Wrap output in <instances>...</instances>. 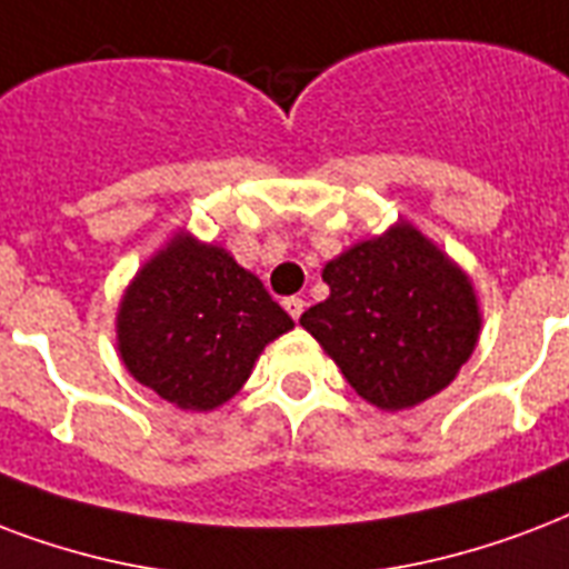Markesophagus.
I'll list each match as a JSON object with an SVG mask.
<instances>
[{"label": "esophagus", "mask_w": 569, "mask_h": 569, "mask_svg": "<svg viewBox=\"0 0 569 569\" xmlns=\"http://www.w3.org/2000/svg\"><path fill=\"white\" fill-rule=\"evenodd\" d=\"M283 307H286V313L292 316L295 322L301 319V313H303V301H301V298H286Z\"/></svg>", "instance_id": "esophagus-1"}]
</instances>
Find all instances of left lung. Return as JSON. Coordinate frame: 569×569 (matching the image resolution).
<instances>
[{
  "label": "left lung",
  "instance_id": "left-lung-1",
  "mask_svg": "<svg viewBox=\"0 0 569 569\" xmlns=\"http://www.w3.org/2000/svg\"><path fill=\"white\" fill-rule=\"evenodd\" d=\"M322 280L331 295L301 316L303 331L381 411L436 397L480 340L471 277L409 220L346 247Z\"/></svg>",
  "mask_w": 569,
  "mask_h": 569
}]
</instances>
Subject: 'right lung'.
I'll return each instance as SVG.
<instances>
[{
    "instance_id": "right-lung-1",
    "label": "right lung",
    "mask_w": 569,
    "mask_h": 569,
    "mask_svg": "<svg viewBox=\"0 0 569 569\" xmlns=\"http://www.w3.org/2000/svg\"><path fill=\"white\" fill-rule=\"evenodd\" d=\"M295 322L227 247L176 229L121 292L116 349L142 388L184 411H214Z\"/></svg>"
}]
</instances>
